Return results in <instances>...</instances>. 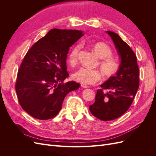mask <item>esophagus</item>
<instances>
[{
    "mask_svg": "<svg viewBox=\"0 0 156 156\" xmlns=\"http://www.w3.org/2000/svg\"><path fill=\"white\" fill-rule=\"evenodd\" d=\"M81 87L83 88H88V86H87V84H81Z\"/></svg>",
    "mask_w": 156,
    "mask_h": 156,
    "instance_id": "obj_1",
    "label": "esophagus"
}]
</instances>
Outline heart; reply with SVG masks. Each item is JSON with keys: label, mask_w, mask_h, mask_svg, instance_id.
Wrapping results in <instances>:
<instances>
[{"label": "heart", "mask_w": 156, "mask_h": 156, "mask_svg": "<svg viewBox=\"0 0 156 156\" xmlns=\"http://www.w3.org/2000/svg\"><path fill=\"white\" fill-rule=\"evenodd\" d=\"M81 45H76L72 48L68 56V62L75 66L78 62V54ZM92 49L97 57L100 58L99 66L103 74L107 77L115 75L120 68V64L116 59L110 57L112 55L111 48L103 42H97L92 46ZM102 75L98 70L81 68L73 74V78L78 82L85 84H93L100 81Z\"/></svg>", "instance_id": "1"}]
</instances>
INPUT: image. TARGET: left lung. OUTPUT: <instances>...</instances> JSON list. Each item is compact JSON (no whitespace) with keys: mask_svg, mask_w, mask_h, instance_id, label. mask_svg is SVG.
<instances>
[{"mask_svg":"<svg viewBox=\"0 0 156 156\" xmlns=\"http://www.w3.org/2000/svg\"><path fill=\"white\" fill-rule=\"evenodd\" d=\"M115 46L120 60V68L101 84L95 102L89 109L97 119L109 121L118 119L128 110L139 86V71L136 57L130 47L115 32L106 31ZM107 89L109 92H102Z\"/></svg>","mask_w":156,"mask_h":156,"instance_id":"left-lung-1","label":"left lung"}]
</instances>
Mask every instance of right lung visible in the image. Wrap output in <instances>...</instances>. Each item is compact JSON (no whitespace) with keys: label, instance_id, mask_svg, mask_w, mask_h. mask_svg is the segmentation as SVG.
<instances>
[{"label":"right lung","instance_id":"add662e5","mask_svg":"<svg viewBox=\"0 0 156 156\" xmlns=\"http://www.w3.org/2000/svg\"><path fill=\"white\" fill-rule=\"evenodd\" d=\"M84 35L81 30H50L27 52L17 73L16 90L23 109L36 119L57 115L65 97L80 87L63 83L69 74L66 58L70 47Z\"/></svg>","mask_w":156,"mask_h":156}]
</instances>
